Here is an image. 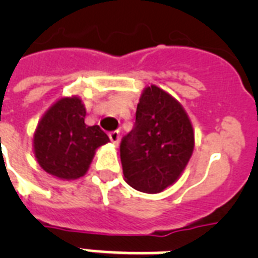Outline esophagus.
<instances>
[{
  "label": "esophagus",
  "instance_id": "34e87169",
  "mask_svg": "<svg viewBox=\"0 0 258 258\" xmlns=\"http://www.w3.org/2000/svg\"><path fill=\"white\" fill-rule=\"evenodd\" d=\"M108 137L109 141L112 142L113 145H117L119 141H120V133H119V131H111V133L108 134Z\"/></svg>",
  "mask_w": 258,
  "mask_h": 258
}]
</instances>
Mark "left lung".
Here are the masks:
<instances>
[{"label":"left lung","instance_id":"8db88e82","mask_svg":"<svg viewBox=\"0 0 258 258\" xmlns=\"http://www.w3.org/2000/svg\"><path fill=\"white\" fill-rule=\"evenodd\" d=\"M135 124L120 142L127 183L143 192H161L178 179L194 149L191 123L182 105L155 86L142 93Z\"/></svg>","mask_w":258,"mask_h":258}]
</instances>
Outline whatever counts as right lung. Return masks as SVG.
<instances>
[{
	"label": "right lung",
	"instance_id": "add662e5",
	"mask_svg": "<svg viewBox=\"0 0 258 258\" xmlns=\"http://www.w3.org/2000/svg\"><path fill=\"white\" fill-rule=\"evenodd\" d=\"M86 108L78 97H64L48 109L34 133L38 165L50 175L78 179L88 170L95 150L109 142L99 125H87Z\"/></svg>",
	"mask_w": 258,
	"mask_h": 258
}]
</instances>
